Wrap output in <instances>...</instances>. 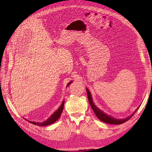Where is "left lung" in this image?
Wrapping results in <instances>:
<instances>
[{
	"instance_id": "1",
	"label": "left lung",
	"mask_w": 152,
	"mask_h": 152,
	"mask_svg": "<svg viewBox=\"0 0 152 152\" xmlns=\"http://www.w3.org/2000/svg\"><path fill=\"white\" fill-rule=\"evenodd\" d=\"M86 90H87V94H88V97L89 104L91 105V107L93 109V112H95V114L96 115V117H97L100 119V120H101L102 122H104V123H106V124H115V125L124 124V123H125V121H127L129 120V119H131L132 118V116H133L134 114V113L138 110V108H139V107H138L137 109H136V110L134 111L133 114L131 115L130 116H129V117L127 118L119 119H115L114 118H112V116H110L106 114H105V113H104L102 111H101V110H99L97 107H96V106L94 104V103H93V102L91 95V93H90L88 89L86 88Z\"/></svg>"
}]
</instances>
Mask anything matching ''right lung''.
Masks as SVG:
<instances>
[{"label": "right lung", "mask_w": 152, "mask_h": 152, "mask_svg": "<svg viewBox=\"0 0 152 152\" xmlns=\"http://www.w3.org/2000/svg\"><path fill=\"white\" fill-rule=\"evenodd\" d=\"M72 82L71 81L69 83H68L66 87L69 86L71 83ZM64 101H63V102H62V104L60 106V107L58 108L57 110H56V112H54L53 114L51 115L50 117L48 118L46 121H44L43 122H35V121H30L26 119L27 121H28L31 124H33L34 125H38V126H46V125H50V124H52L53 123L56 122L58 119L60 118V116L61 115V113L63 112V107H64Z\"/></svg>", "instance_id": "right-lung-1"}]
</instances>
